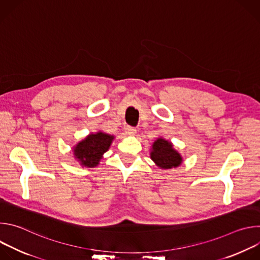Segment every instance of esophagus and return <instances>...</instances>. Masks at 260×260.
Masks as SVG:
<instances>
[{"label":"esophagus","instance_id":"obj_1","mask_svg":"<svg viewBox=\"0 0 260 260\" xmlns=\"http://www.w3.org/2000/svg\"><path fill=\"white\" fill-rule=\"evenodd\" d=\"M136 133H137V129L135 127H133V126H126L125 127V134L127 136H135Z\"/></svg>","mask_w":260,"mask_h":260}]
</instances>
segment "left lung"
I'll list each match as a JSON object with an SVG mask.
<instances>
[{
    "label": "left lung",
    "mask_w": 260,
    "mask_h": 260,
    "mask_svg": "<svg viewBox=\"0 0 260 260\" xmlns=\"http://www.w3.org/2000/svg\"><path fill=\"white\" fill-rule=\"evenodd\" d=\"M150 158L161 170L178 168L183 162V157L175 149L173 143L162 137L153 142L150 149Z\"/></svg>",
    "instance_id": "1"
}]
</instances>
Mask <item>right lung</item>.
<instances>
[{
  "instance_id": "1",
  "label": "right lung",
  "mask_w": 260,
  "mask_h": 260,
  "mask_svg": "<svg viewBox=\"0 0 260 260\" xmlns=\"http://www.w3.org/2000/svg\"><path fill=\"white\" fill-rule=\"evenodd\" d=\"M115 137L104 132L89 134L73 147L75 159L85 168H95L100 165L104 153H106Z\"/></svg>"
}]
</instances>
